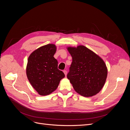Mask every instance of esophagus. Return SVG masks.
Wrapping results in <instances>:
<instances>
[{
	"label": "esophagus",
	"mask_w": 130,
	"mask_h": 130,
	"mask_svg": "<svg viewBox=\"0 0 130 130\" xmlns=\"http://www.w3.org/2000/svg\"><path fill=\"white\" fill-rule=\"evenodd\" d=\"M63 73H64V74H65V75L66 76V75H67V70H63Z\"/></svg>",
	"instance_id": "34e87169"
}]
</instances>
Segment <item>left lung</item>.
Here are the masks:
<instances>
[{
	"label": "left lung",
	"instance_id": "8db88e82",
	"mask_svg": "<svg viewBox=\"0 0 130 130\" xmlns=\"http://www.w3.org/2000/svg\"><path fill=\"white\" fill-rule=\"evenodd\" d=\"M72 62L67 74L75 90L80 95L89 97L99 93L107 75L104 61L86 46L68 47Z\"/></svg>",
	"mask_w": 130,
	"mask_h": 130
}]
</instances>
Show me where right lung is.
Here are the masks:
<instances>
[{"label": "right lung", "mask_w": 130, "mask_h": 130, "mask_svg": "<svg viewBox=\"0 0 130 130\" xmlns=\"http://www.w3.org/2000/svg\"><path fill=\"white\" fill-rule=\"evenodd\" d=\"M55 45L42 46L31 54L27 60L26 75L34 88L41 95H46L56 90L65 75L57 68L54 57Z\"/></svg>", "instance_id": "add662e5"}]
</instances>
